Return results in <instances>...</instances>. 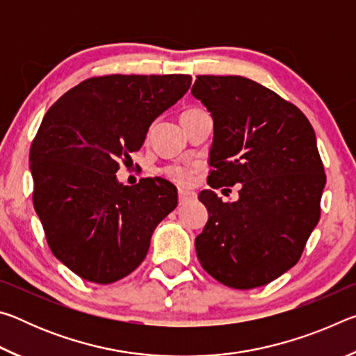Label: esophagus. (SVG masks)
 <instances>
[{
    "label": "esophagus",
    "instance_id": "1",
    "mask_svg": "<svg viewBox=\"0 0 356 356\" xmlns=\"http://www.w3.org/2000/svg\"><path fill=\"white\" fill-rule=\"evenodd\" d=\"M196 195L193 191L188 190H179V204H185L186 201H190L195 197Z\"/></svg>",
    "mask_w": 356,
    "mask_h": 356
}]
</instances>
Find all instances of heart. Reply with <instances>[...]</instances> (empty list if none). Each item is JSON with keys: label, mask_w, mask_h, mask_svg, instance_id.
Returning a JSON list of instances; mask_svg holds the SVG:
<instances>
[{"label": "heart", "mask_w": 356, "mask_h": 356, "mask_svg": "<svg viewBox=\"0 0 356 356\" xmlns=\"http://www.w3.org/2000/svg\"><path fill=\"white\" fill-rule=\"evenodd\" d=\"M193 111H197V110H186L184 113H193ZM165 174L168 176V179H171L172 182L176 184H186L191 177V170L190 168H185V166H168L165 170Z\"/></svg>", "instance_id": "obj_1"}]
</instances>
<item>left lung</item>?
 Wrapping results in <instances>:
<instances>
[{"instance_id":"obj_1","label":"left lung","mask_w":356,"mask_h":356,"mask_svg":"<svg viewBox=\"0 0 356 356\" xmlns=\"http://www.w3.org/2000/svg\"><path fill=\"white\" fill-rule=\"evenodd\" d=\"M191 94L213 119L209 185H242L236 202L200 193L209 221L195 240L197 259L221 284L265 286L298 262L321 218L327 177L314 129L291 102L243 76L200 75Z\"/></svg>"}]
</instances>
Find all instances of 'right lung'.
I'll return each instance as SVG.
<instances>
[{
    "mask_svg": "<svg viewBox=\"0 0 356 356\" xmlns=\"http://www.w3.org/2000/svg\"><path fill=\"white\" fill-rule=\"evenodd\" d=\"M190 84L180 74L94 76L44 116L29 150L34 209L51 252L80 278L111 284L130 275L156 225L177 207L168 180L129 186L116 172Z\"/></svg>",
    "mask_w": 356,
    "mask_h": 356,
    "instance_id": "obj_1",
    "label": "right lung"
}]
</instances>
